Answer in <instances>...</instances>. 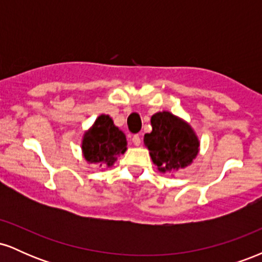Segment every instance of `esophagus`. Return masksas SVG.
Here are the masks:
<instances>
[{
	"label": "esophagus",
	"mask_w": 262,
	"mask_h": 262,
	"mask_svg": "<svg viewBox=\"0 0 262 262\" xmlns=\"http://www.w3.org/2000/svg\"><path fill=\"white\" fill-rule=\"evenodd\" d=\"M132 141H133V144H134L135 146H139L140 144H141V139H140L139 135H134L133 139H132Z\"/></svg>",
	"instance_id": "34e87169"
}]
</instances>
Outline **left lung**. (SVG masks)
<instances>
[{
  "instance_id": "8db88e82",
  "label": "left lung",
  "mask_w": 262,
  "mask_h": 262,
  "mask_svg": "<svg viewBox=\"0 0 262 262\" xmlns=\"http://www.w3.org/2000/svg\"><path fill=\"white\" fill-rule=\"evenodd\" d=\"M152 130L144 135V145L160 172L186 169L200 152V139L191 124L169 111L152 114Z\"/></svg>"
}]
</instances>
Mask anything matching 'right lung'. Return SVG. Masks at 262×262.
I'll return each mask as SVG.
<instances>
[{
    "label": "right lung",
    "instance_id": "obj_1",
    "mask_svg": "<svg viewBox=\"0 0 262 262\" xmlns=\"http://www.w3.org/2000/svg\"><path fill=\"white\" fill-rule=\"evenodd\" d=\"M81 151L86 161L100 167H112L127 151V138L108 114H101L82 135Z\"/></svg>",
    "mask_w": 262,
    "mask_h": 262
}]
</instances>
